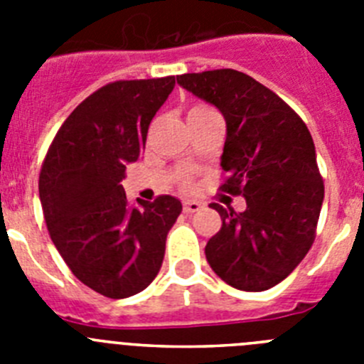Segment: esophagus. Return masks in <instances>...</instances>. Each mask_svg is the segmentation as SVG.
<instances>
[{"instance_id":"esophagus-1","label":"esophagus","mask_w":364,"mask_h":364,"mask_svg":"<svg viewBox=\"0 0 364 364\" xmlns=\"http://www.w3.org/2000/svg\"><path fill=\"white\" fill-rule=\"evenodd\" d=\"M182 205H184V213H197V211L202 210V202L189 200V198H186Z\"/></svg>"}]
</instances>
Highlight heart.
<instances>
[{"label": "heart", "mask_w": 364, "mask_h": 364, "mask_svg": "<svg viewBox=\"0 0 364 364\" xmlns=\"http://www.w3.org/2000/svg\"><path fill=\"white\" fill-rule=\"evenodd\" d=\"M200 109H208V107H204V105H198V107L191 109V111H200Z\"/></svg>", "instance_id": "obj_1"}]
</instances>
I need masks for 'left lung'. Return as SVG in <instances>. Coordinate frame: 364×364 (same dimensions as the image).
<instances>
[{"label":"left lung","instance_id":"1","mask_svg":"<svg viewBox=\"0 0 364 364\" xmlns=\"http://www.w3.org/2000/svg\"><path fill=\"white\" fill-rule=\"evenodd\" d=\"M176 83L222 112L220 167L230 175L222 189L246 200L242 213L211 204L222 228L205 244V259L237 290H269L315 239L324 186L310 131L275 92L239 70L182 74Z\"/></svg>","mask_w":364,"mask_h":364}]
</instances>
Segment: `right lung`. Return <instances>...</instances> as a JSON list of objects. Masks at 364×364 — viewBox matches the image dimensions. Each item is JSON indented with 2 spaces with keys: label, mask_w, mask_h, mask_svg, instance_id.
Here are the masks:
<instances>
[{
  "label": "right lung",
  "mask_w": 364,
  "mask_h": 364,
  "mask_svg": "<svg viewBox=\"0 0 364 364\" xmlns=\"http://www.w3.org/2000/svg\"><path fill=\"white\" fill-rule=\"evenodd\" d=\"M173 87L175 76L102 87L63 122L41 166L50 239L76 279L105 297H131L153 282L182 211L171 195L133 208L120 184Z\"/></svg>",
  "instance_id": "1"
}]
</instances>
